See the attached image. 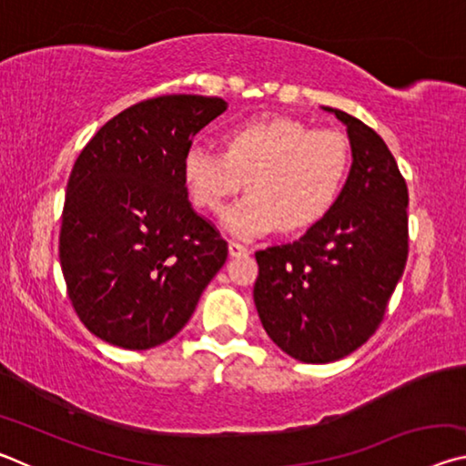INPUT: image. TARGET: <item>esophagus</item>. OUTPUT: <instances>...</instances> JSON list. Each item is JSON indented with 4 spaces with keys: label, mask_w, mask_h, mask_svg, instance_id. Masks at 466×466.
<instances>
[{
    "label": "esophagus",
    "mask_w": 466,
    "mask_h": 466,
    "mask_svg": "<svg viewBox=\"0 0 466 466\" xmlns=\"http://www.w3.org/2000/svg\"><path fill=\"white\" fill-rule=\"evenodd\" d=\"M228 250H230L232 257H244V255H247V252H248V248L244 247V244L234 242V240L228 242Z\"/></svg>",
    "instance_id": "esophagus-1"
}]
</instances>
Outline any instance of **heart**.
<instances>
[{
    "label": "heart",
    "instance_id": "heart-1",
    "mask_svg": "<svg viewBox=\"0 0 466 466\" xmlns=\"http://www.w3.org/2000/svg\"><path fill=\"white\" fill-rule=\"evenodd\" d=\"M347 172L343 136L286 116L236 125L224 136V152L195 141L183 154L187 191L205 211L222 209L247 180L248 193L222 214L228 230L242 238L320 222L341 197Z\"/></svg>",
    "mask_w": 466,
    "mask_h": 466
}]
</instances>
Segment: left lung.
Wrapping results in <instances>:
<instances>
[{"label": "left lung", "mask_w": 466, "mask_h": 466, "mask_svg": "<svg viewBox=\"0 0 466 466\" xmlns=\"http://www.w3.org/2000/svg\"><path fill=\"white\" fill-rule=\"evenodd\" d=\"M325 110L351 144L341 197L302 238L255 252L258 319L281 351L306 364L341 360L374 335L409 252V193L390 149L356 116Z\"/></svg>", "instance_id": "obj_1"}]
</instances>
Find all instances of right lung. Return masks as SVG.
<instances>
[{"label":"right lung","instance_id":"add662e5","mask_svg":"<svg viewBox=\"0 0 466 466\" xmlns=\"http://www.w3.org/2000/svg\"><path fill=\"white\" fill-rule=\"evenodd\" d=\"M226 106L197 94L137 102L77 156L59 261L77 317L102 341L123 350L167 343L226 263V240L195 214L183 180L185 149Z\"/></svg>","mask_w":466,"mask_h":466}]
</instances>
